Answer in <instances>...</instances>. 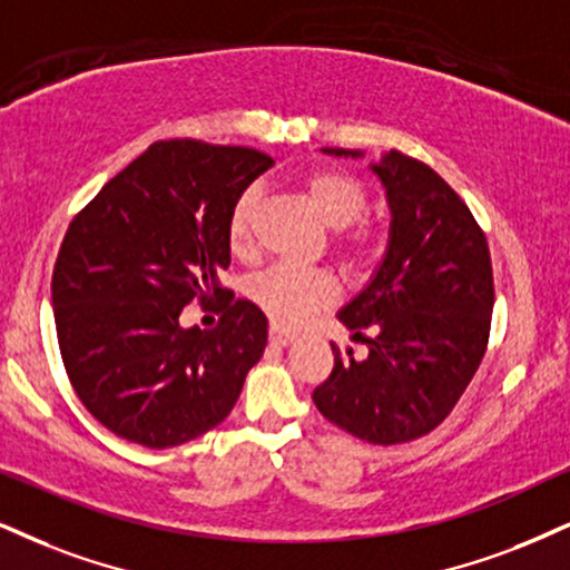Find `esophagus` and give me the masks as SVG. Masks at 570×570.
Returning a JSON list of instances; mask_svg holds the SVG:
<instances>
[{
    "instance_id": "obj_1",
    "label": "esophagus",
    "mask_w": 570,
    "mask_h": 570,
    "mask_svg": "<svg viewBox=\"0 0 570 570\" xmlns=\"http://www.w3.org/2000/svg\"><path fill=\"white\" fill-rule=\"evenodd\" d=\"M293 341H296V338H293V335L283 333V330H277V327H272V330H269V343H272V346H277V348H287V346H291Z\"/></svg>"
}]
</instances>
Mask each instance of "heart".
<instances>
[{
	"mask_svg": "<svg viewBox=\"0 0 570 570\" xmlns=\"http://www.w3.org/2000/svg\"><path fill=\"white\" fill-rule=\"evenodd\" d=\"M304 189L308 206L320 216L322 224L330 229L341 232L356 224L367 210V195L356 185L348 174L341 171H314L304 179ZM258 210V193L245 189L235 206L229 210L227 222V243L229 250L237 256H245L253 245V219ZM351 250H367V237L351 235ZM245 293L266 317L272 320L274 327L296 330L304 325L308 317L335 304L338 298V285L325 272H306L296 266H272L256 277L248 279Z\"/></svg>",
	"mask_w": 570,
	"mask_h": 570,
	"instance_id": "heart-1",
	"label": "heart"
}]
</instances>
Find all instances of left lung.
Wrapping results in <instances>:
<instances>
[{"mask_svg": "<svg viewBox=\"0 0 570 570\" xmlns=\"http://www.w3.org/2000/svg\"><path fill=\"white\" fill-rule=\"evenodd\" d=\"M335 158L362 150L322 147ZM370 171L391 210L389 245L370 283L338 312L367 356L333 346L335 367L314 391L333 425L370 441L402 444L431 433L473 381L489 343L494 279L487 237L460 195L431 166L383 153Z\"/></svg>", "mask_w": 570, "mask_h": 570, "instance_id": "left-lung-1", "label": "left lung"}]
</instances>
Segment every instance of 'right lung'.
Wrapping results in <instances>:
<instances>
[{
  "label": "right lung",
  "instance_id": "1",
  "mask_svg": "<svg viewBox=\"0 0 570 570\" xmlns=\"http://www.w3.org/2000/svg\"><path fill=\"white\" fill-rule=\"evenodd\" d=\"M272 166L248 147L156 142L70 222L52 272L55 327L70 383L108 431L171 449L232 412L266 348V317L222 285L227 222ZM214 295L219 328L178 325L189 299Z\"/></svg>",
  "mask_w": 570,
  "mask_h": 570
}]
</instances>
